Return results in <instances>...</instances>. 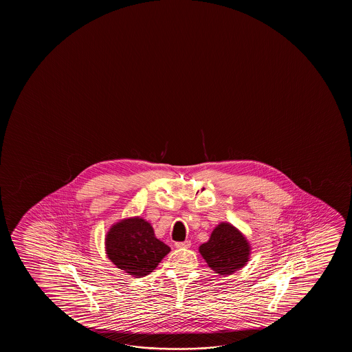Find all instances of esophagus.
<instances>
[{
  "instance_id": "1",
  "label": "esophagus",
  "mask_w": 352,
  "mask_h": 352,
  "mask_svg": "<svg viewBox=\"0 0 352 352\" xmlns=\"http://www.w3.org/2000/svg\"><path fill=\"white\" fill-rule=\"evenodd\" d=\"M175 246H177L178 249H183V248H185V249H188V248H190V246H191V241H178V243H175Z\"/></svg>"
}]
</instances>
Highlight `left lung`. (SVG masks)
Here are the masks:
<instances>
[{
    "instance_id": "obj_1",
    "label": "left lung",
    "mask_w": 352,
    "mask_h": 352,
    "mask_svg": "<svg viewBox=\"0 0 352 352\" xmlns=\"http://www.w3.org/2000/svg\"><path fill=\"white\" fill-rule=\"evenodd\" d=\"M250 244L239 230L228 222L217 225L199 252L217 274L230 275L241 270L250 258Z\"/></svg>"
}]
</instances>
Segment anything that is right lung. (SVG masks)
Here are the masks:
<instances>
[{
	"instance_id": "add662e5",
	"label": "right lung",
	"mask_w": 352,
	"mask_h": 352,
	"mask_svg": "<svg viewBox=\"0 0 352 352\" xmlns=\"http://www.w3.org/2000/svg\"><path fill=\"white\" fill-rule=\"evenodd\" d=\"M169 251L170 248L155 236L149 222L140 217L116 222L107 233L108 258L135 278L150 274Z\"/></svg>"
}]
</instances>
